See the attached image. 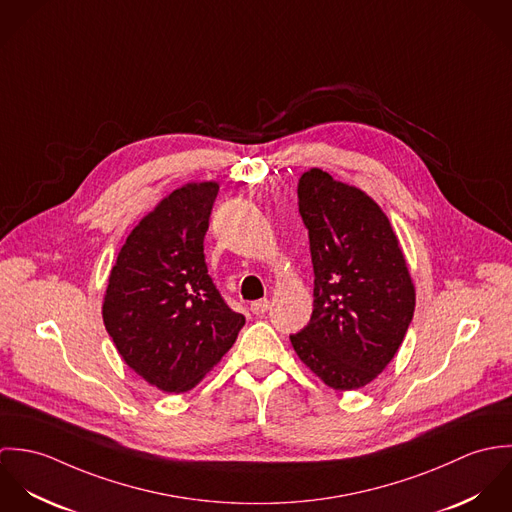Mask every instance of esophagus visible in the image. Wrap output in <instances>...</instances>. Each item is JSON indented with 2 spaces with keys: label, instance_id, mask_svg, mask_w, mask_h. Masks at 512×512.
Returning <instances> with one entry per match:
<instances>
[{
  "label": "esophagus",
  "instance_id": "esophagus-1",
  "mask_svg": "<svg viewBox=\"0 0 512 512\" xmlns=\"http://www.w3.org/2000/svg\"><path fill=\"white\" fill-rule=\"evenodd\" d=\"M268 307H270V301H268V299H258V301H252V303H250V311H252L254 315H264V313L268 311Z\"/></svg>",
  "mask_w": 512,
  "mask_h": 512
}]
</instances>
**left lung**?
Wrapping results in <instances>:
<instances>
[{
    "mask_svg": "<svg viewBox=\"0 0 512 512\" xmlns=\"http://www.w3.org/2000/svg\"><path fill=\"white\" fill-rule=\"evenodd\" d=\"M297 199L315 282L311 319L290 341L327 386L357 390L398 353L416 288L390 220L365 191L313 167Z\"/></svg>",
    "mask_w": 512,
    "mask_h": 512,
    "instance_id": "1",
    "label": "left lung"
}]
</instances>
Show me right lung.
Returning <instances> with one entry per match:
<instances>
[{
  "mask_svg": "<svg viewBox=\"0 0 512 512\" xmlns=\"http://www.w3.org/2000/svg\"><path fill=\"white\" fill-rule=\"evenodd\" d=\"M217 181L185 183L128 234L102 319L120 357L163 392H187L234 345L244 315L215 288L203 252Z\"/></svg>",
  "mask_w": 512,
  "mask_h": 512,
  "instance_id": "obj_1",
  "label": "right lung"
}]
</instances>
